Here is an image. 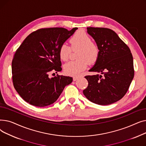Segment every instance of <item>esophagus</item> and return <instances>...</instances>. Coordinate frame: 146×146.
Wrapping results in <instances>:
<instances>
[{
    "label": "esophagus",
    "mask_w": 146,
    "mask_h": 146,
    "mask_svg": "<svg viewBox=\"0 0 146 146\" xmlns=\"http://www.w3.org/2000/svg\"><path fill=\"white\" fill-rule=\"evenodd\" d=\"M78 79H79V77H78V76H74V77H73V81H76V80H77Z\"/></svg>",
    "instance_id": "1"
}]
</instances>
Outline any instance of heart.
I'll list each match as a JSON object with an SVG mask.
<instances>
[{
  "instance_id": "heart-1",
  "label": "heart",
  "mask_w": 146,
  "mask_h": 146,
  "mask_svg": "<svg viewBox=\"0 0 146 146\" xmlns=\"http://www.w3.org/2000/svg\"><path fill=\"white\" fill-rule=\"evenodd\" d=\"M73 50L79 49L77 54L78 60L71 61L65 64L64 72L68 75L77 76L87 67L88 63H94L97 60L99 49L98 45L92 41L90 36L83 31L76 33L70 40ZM72 51L71 47L64 43L60 46L59 56L61 60L66 61L68 60Z\"/></svg>"
}]
</instances>
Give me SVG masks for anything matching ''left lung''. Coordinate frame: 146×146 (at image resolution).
<instances>
[{"label": "left lung", "instance_id": "1", "mask_svg": "<svg viewBox=\"0 0 146 146\" xmlns=\"http://www.w3.org/2000/svg\"><path fill=\"white\" fill-rule=\"evenodd\" d=\"M99 49L94 66L89 70L102 75L86 76L88 86L83 93L90 102L110 105L123 98L134 75L133 58L127 45L111 29L88 27Z\"/></svg>", "mask_w": 146, "mask_h": 146}]
</instances>
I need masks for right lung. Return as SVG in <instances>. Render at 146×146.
Returning <instances> with one entry per match:
<instances>
[{
  "label": "right lung",
  "mask_w": 146,
  "mask_h": 146,
  "mask_svg": "<svg viewBox=\"0 0 146 146\" xmlns=\"http://www.w3.org/2000/svg\"><path fill=\"white\" fill-rule=\"evenodd\" d=\"M78 29L41 28L30 34L15 52L12 62V81L18 94L29 104L44 107L55 102L66 86L72 82L69 76L50 78V73L61 71L60 46ZM55 74V73H53Z\"/></svg>",
  "instance_id": "add662e5"
}]
</instances>
